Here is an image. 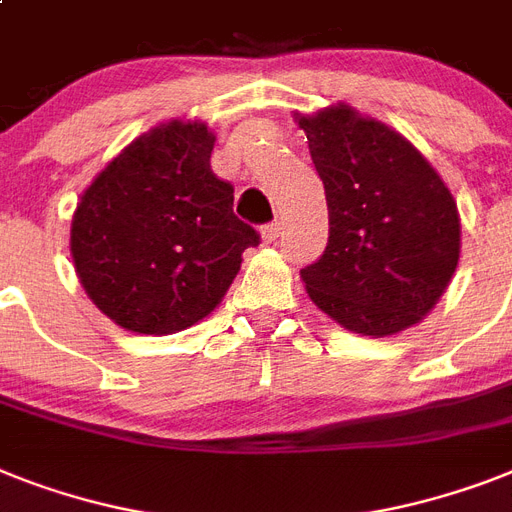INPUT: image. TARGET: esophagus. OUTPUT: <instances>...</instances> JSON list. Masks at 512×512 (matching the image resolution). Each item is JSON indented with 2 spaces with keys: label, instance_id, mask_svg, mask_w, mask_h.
Listing matches in <instances>:
<instances>
[{
  "label": "esophagus",
  "instance_id": "esophagus-1",
  "mask_svg": "<svg viewBox=\"0 0 512 512\" xmlns=\"http://www.w3.org/2000/svg\"><path fill=\"white\" fill-rule=\"evenodd\" d=\"M281 220H273V223H265L263 228H260V234H263V242H276L278 236H281Z\"/></svg>",
  "mask_w": 512,
  "mask_h": 512
}]
</instances>
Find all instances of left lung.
<instances>
[{
	"label": "left lung",
	"mask_w": 512,
	"mask_h": 512,
	"mask_svg": "<svg viewBox=\"0 0 512 512\" xmlns=\"http://www.w3.org/2000/svg\"><path fill=\"white\" fill-rule=\"evenodd\" d=\"M299 128L328 205L326 249L302 268L307 294L355 334L413 326L458 268L450 189L410 141L347 105L302 115Z\"/></svg>",
	"instance_id": "8db88e82"
}]
</instances>
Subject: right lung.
<instances>
[{"mask_svg": "<svg viewBox=\"0 0 512 512\" xmlns=\"http://www.w3.org/2000/svg\"><path fill=\"white\" fill-rule=\"evenodd\" d=\"M215 136L168 123L136 139L78 202L70 252L94 305L136 334H176L213 313L260 244L210 168Z\"/></svg>", "mask_w": 512, "mask_h": 512, "instance_id": "right-lung-1", "label": "right lung"}]
</instances>
